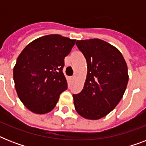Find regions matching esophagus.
Returning <instances> with one entry per match:
<instances>
[{"mask_svg":"<svg viewBox=\"0 0 146 146\" xmlns=\"http://www.w3.org/2000/svg\"><path fill=\"white\" fill-rule=\"evenodd\" d=\"M73 78H74V77H73V76H70V77H69V81H70V82H73Z\"/></svg>","mask_w":146,"mask_h":146,"instance_id":"esophagus-1","label":"esophagus"}]
</instances>
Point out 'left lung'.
I'll use <instances>...</instances> for the list:
<instances>
[{"mask_svg":"<svg viewBox=\"0 0 146 146\" xmlns=\"http://www.w3.org/2000/svg\"><path fill=\"white\" fill-rule=\"evenodd\" d=\"M76 44L88 71L82 92L73 95L75 109L82 117L98 120L122 98L129 80L127 64L120 50L103 40H77Z\"/></svg>","mask_w":146,"mask_h":146,"instance_id":"8db88e82","label":"left lung"}]
</instances>
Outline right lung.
<instances>
[{
    "label": "right lung",
    "instance_id": "obj_1",
    "mask_svg": "<svg viewBox=\"0 0 146 146\" xmlns=\"http://www.w3.org/2000/svg\"><path fill=\"white\" fill-rule=\"evenodd\" d=\"M75 43L60 35H48L33 41L20 53L13 80L19 99L29 111L43 114L54 108L60 95L67 89L64 58Z\"/></svg>",
    "mask_w": 146,
    "mask_h": 146
}]
</instances>
